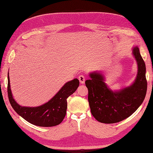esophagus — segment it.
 <instances>
[{"label":"esophagus","mask_w":153,"mask_h":153,"mask_svg":"<svg viewBox=\"0 0 153 153\" xmlns=\"http://www.w3.org/2000/svg\"><path fill=\"white\" fill-rule=\"evenodd\" d=\"M78 80H79L80 81V83L82 84H84L85 83V76L84 75H80L79 76H78Z\"/></svg>","instance_id":"1"}]
</instances>
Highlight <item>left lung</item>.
Returning <instances> with one entry per match:
<instances>
[{
    "instance_id": "obj_1",
    "label": "left lung",
    "mask_w": 153,
    "mask_h": 153,
    "mask_svg": "<svg viewBox=\"0 0 153 153\" xmlns=\"http://www.w3.org/2000/svg\"><path fill=\"white\" fill-rule=\"evenodd\" d=\"M132 50L138 71L130 85L112 90L105 83L101 71L90 73V79L85 81L91 114L100 123L113 124L123 121L135 112L144 100L147 92L146 64L137 46Z\"/></svg>"
}]
</instances>
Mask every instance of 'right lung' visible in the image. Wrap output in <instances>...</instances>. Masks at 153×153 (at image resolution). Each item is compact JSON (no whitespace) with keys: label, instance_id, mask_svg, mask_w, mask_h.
Here are the masks:
<instances>
[{"label":"right lung","instance_id":"obj_1","mask_svg":"<svg viewBox=\"0 0 153 153\" xmlns=\"http://www.w3.org/2000/svg\"><path fill=\"white\" fill-rule=\"evenodd\" d=\"M7 94L11 105L15 112L27 121L41 127H52L61 123L67 110V98L73 94L79 86V80L75 78L66 82L48 102L40 106H23L13 98L7 74Z\"/></svg>","mask_w":153,"mask_h":153}]
</instances>
